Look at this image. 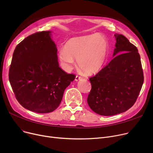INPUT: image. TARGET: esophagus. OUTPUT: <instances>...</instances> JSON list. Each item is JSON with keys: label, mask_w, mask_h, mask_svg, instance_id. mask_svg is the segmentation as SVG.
Masks as SVG:
<instances>
[{"label": "esophagus", "mask_w": 153, "mask_h": 153, "mask_svg": "<svg viewBox=\"0 0 153 153\" xmlns=\"http://www.w3.org/2000/svg\"><path fill=\"white\" fill-rule=\"evenodd\" d=\"M81 79V77H80V76H76V78H75V81H79L80 79Z\"/></svg>", "instance_id": "esophagus-1"}]
</instances>
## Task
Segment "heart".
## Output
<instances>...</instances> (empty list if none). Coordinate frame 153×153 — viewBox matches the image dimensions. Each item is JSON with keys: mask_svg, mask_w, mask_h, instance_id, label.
Returning a JSON list of instances; mask_svg holds the SVG:
<instances>
[{"mask_svg": "<svg viewBox=\"0 0 153 153\" xmlns=\"http://www.w3.org/2000/svg\"><path fill=\"white\" fill-rule=\"evenodd\" d=\"M108 48L107 38L102 35L77 36L68 40L65 48L59 50L58 58L64 71H70L76 59L79 68L85 74H93L102 68Z\"/></svg>", "mask_w": 153, "mask_h": 153, "instance_id": "obj_1", "label": "heart"}]
</instances>
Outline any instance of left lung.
<instances>
[{"instance_id":"left-lung-1","label":"left lung","mask_w":153,"mask_h":153,"mask_svg":"<svg viewBox=\"0 0 153 153\" xmlns=\"http://www.w3.org/2000/svg\"><path fill=\"white\" fill-rule=\"evenodd\" d=\"M114 59L89 79L87 103L96 114L111 116L126 111L135 103L144 81L137 48L125 36L114 35Z\"/></svg>"}]
</instances>
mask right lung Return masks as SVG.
I'll return each mask as SVG.
<instances>
[{"mask_svg": "<svg viewBox=\"0 0 153 153\" xmlns=\"http://www.w3.org/2000/svg\"><path fill=\"white\" fill-rule=\"evenodd\" d=\"M51 32H38L24 39L15 48L9 69L16 99L22 107L38 114L57 108L76 77L59 67Z\"/></svg>", "mask_w": 153, "mask_h": 153, "instance_id": "1", "label": "right lung"}]
</instances>
